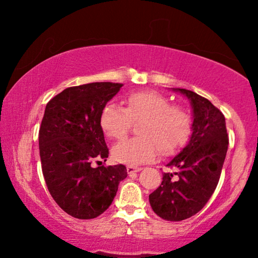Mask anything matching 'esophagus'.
Instances as JSON below:
<instances>
[{
  "instance_id": "34e87169",
  "label": "esophagus",
  "mask_w": 258,
  "mask_h": 258,
  "mask_svg": "<svg viewBox=\"0 0 258 258\" xmlns=\"http://www.w3.org/2000/svg\"><path fill=\"white\" fill-rule=\"evenodd\" d=\"M141 169H142V168L134 167V165H128V167H126V172H128V174H134V172L141 171Z\"/></svg>"
}]
</instances>
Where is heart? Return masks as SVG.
Returning a JSON list of instances; mask_svg holds the SVG:
<instances>
[{"instance_id": "heart-1", "label": "heart", "mask_w": 258, "mask_h": 258, "mask_svg": "<svg viewBox=\"0 0 258 258\" xmlns=\"http://www.w3.org/2000/svg\"><path fill=\"white\" fill-rule=\"evenodd\" d=\"M125 107L109 103L100 115V125L110 140H123L133 123H140L139 137L116 144L111 155L116 162L140 164L161 156H170L184 146L192 130V118L185 109L171 104L157 91H135L126 95Z\"/></svg>"}]
</instances>
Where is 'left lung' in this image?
<instances>
[{"instance_id": "left-lung-1", "label": "left lung", "mask_w": 258, "mask_h": 258, "mask_svg": "<svg viewBox=\"0 0 258 258\" xmlns=\"http://www.w3.org/2000/svg\"><path fill=\"white\" fill-rule=\"evenodd\" d=\"M194 109L192 135L188 146L167 164L160 186L149 195L154 213L165 221L194 216L210 200L220 181L229 137L220 109L191 90L177 89Z\"/></svg>"}]
</instances>
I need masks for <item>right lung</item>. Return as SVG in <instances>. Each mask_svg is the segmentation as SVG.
Segmentation results:
<instances>
[{"label": "right lung", "mask_w": 258, "mask_h": 258, "mask_svg": "<svg viewBox=\"0 0 258 258\" xmlns=\"http://www.w3.org/2000/svg\"><path fill=\"white\" fill-rule=\"evenodd\" d=\"M122 86L94 82L69 87L45 107L38 132L45 184L58 207L79 220L103 214L114 201L118 183L128 176L123 164L101 165L109 149L100 115ZM93 161L99 167L94 168Z\"/></svg>", "instance_id": "obj_1"}]
</instances>
